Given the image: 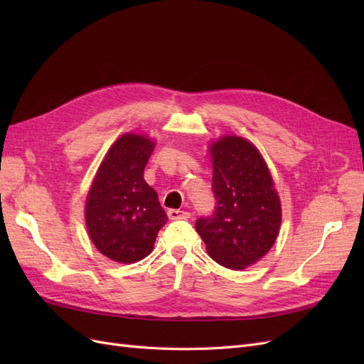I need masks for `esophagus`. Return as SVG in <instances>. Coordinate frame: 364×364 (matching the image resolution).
Masks as SVG:
<instances>
[{
  "mask_svg": "<svg viewBox=\"0 0 364 364\" xmlns=\"http://www.w3.org/2000/svg\"><path fill=\"white\" fill-rule=\"evenodd\" d=\"M190 217H191L190 213L179 211V209H170V211H168V218L170 220H179V218L186 220V218H190Z\"/></svg>",
  "mask_w": 364,
  "mask_h": 364,
  "instance_id": "1",
  "label": "esophagus"
}]
</instances>
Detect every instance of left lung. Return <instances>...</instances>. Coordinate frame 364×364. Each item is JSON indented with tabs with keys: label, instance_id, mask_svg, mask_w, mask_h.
<instances>
[{
	"label": "left lung",
	"instance_id": "1",
	"mask_svg": "<svg viewBox=\"0 0 364 364\" xmlns=\"http://www.w3.org/2000/svg\"><path fill=\"white\" fill-rule=\"evenodd\" d=\"M215 214L196 230L220 266L243 270L266 257L278 238L282 209L272 173L255 144L237 135L209 142Z\"/></svg>",
	"mask_w": 364,
	"mask_h": 364
}]
</instances>
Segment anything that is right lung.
Listing matches in <instances>:
<instances>
[{"mask_svg":"<svg viewBox=\"0 0 364 364\" xmlns=\"http://www.w3.org/2000/svg\"><path fill=\"white\" fill-rule=\"evenodd\" d=\"M156 142L127 132L109 147L85 202L87 235L97 250L119 264L146 258L167 223L144 168Z\"/></svg>","mask_w":364,"mask_h":364,"instance_id":"right-lung-1","label":"right lung"}]
</instances>
